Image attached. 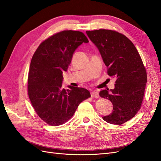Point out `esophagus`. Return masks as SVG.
I'll list each match as a JSON object with an SVG mask.
<instances>
[{
  "mask_svg": "<svg viewBox=\"0 0 161 161\" xmlns=\"http://www.w3.org/2000/svg\"><path fill=\"white\" fill-rule=\"evenodd\" d=\"M91 95L92 98H98L99 97V92L97 91H92L91 92Z\"/></svg>",
  "mask_w": 161,
  "mask_h": 161,
  "instance_id": "obj_1",
  "label": "esophagus"
}]
</instances>
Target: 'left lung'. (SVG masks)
Masks as SVG:
<instances>
[{
  "instance_id": "obj_1",
  "label": "left lung",
  "mask_w": 161,
  "mask_h": 161,
  "mask_svg": "<svg viewBox=\"0 0 161 161\" xmlns=\"http://www.w3.org/2000/svg\"><path fill=\"white\" fill-rule=\"evenodd\" d=\"M87 36L98 48L108 67V75L115 78L114 89L103 90L100 97L114 105L112 113L103 120L121 125L136 115L144 98L147 74L139 53L125 36L109 30L86 31Z\"/></svg>"
}]
</instances>
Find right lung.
I'll list each match as a JSON object with an SVG mask.
<instances>
[{"mask_svg": "<svg viewBox=\"0 0 161 161\" xmlns=\"http://www.w3.org/2000/svg\"><path fill=\"white\" fill-rule=\"evenodd\" d=\"M88 42L82 32L62 31L42 42L34 53L28 75V95L37 115L47 124L66 123L81 102L91 97L86 89L62 88V73L67 71L73 53Z\"/></svg>", "mask_w": 161, "mask_h": 161, "instance_id": "obj_1", "label": "right lung"}]
</instances>
